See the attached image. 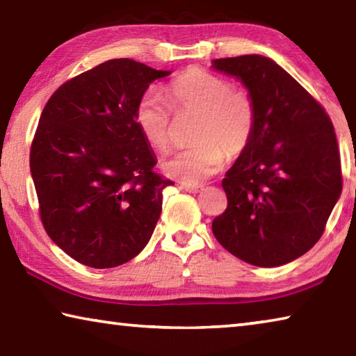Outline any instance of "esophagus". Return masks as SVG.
Here are the masks:
<instances>
[{
	"label": "esophagus",
	"instance_id": "1",
	"mask_svg": "<svg viewBox=\"0 0 356 356\" xmlns=\"http://www.w3.org/2000/svg\"><path fill=\"white\" fill-rule=\"evenodd\" d=\"M182 188L186 190L188 193H200L202 191L204 186L202 185H191V184H182Z\"/></svg>",
	"mask_w": 356,
	"mask_h": 356
}]
</instances>
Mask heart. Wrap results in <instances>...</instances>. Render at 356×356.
Returning <instances> with one entry per match:
<instances>
[{
	"mask_svg": "<svg viewBox=\"0 0 356 356\" xmlns=\"http://www.w3.org/2000/svg\"><path fill=\"white\" fill-rule=\"evenodd\" d=\"M168 102L156 91L141 95L135 108V124L154 149L171 144L173 110L176 116H196L188 149L161 161L166 176L184 184H197L218 172L226 155L243 154L254 136L257 108L251 95L225 76L200 67L182 72L166 86ZM172 108H170L169 106Z\"/></svg>",
	"mask_w": 356,
	"mask_h": 356,
	"instance_id": "1",
	"label": "heart"
}]
</instances>
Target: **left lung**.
Instances as JSON below:
<instances>
[{"mask_svg":"<svg viewBox=\"0 0 356 356\" xmlns=\"http://www.w3.org/2000/svg\"><path fill=\"white\" fill-rule=\"evenodd\" d=\"M237 76L257 108L254 136L222 179L227 207L215 238L242 261L280 267L322 237L342 190L341 156L325 108L272 59H213Z\"/></svg>","mask_w":356,"mask_h":356,"instance_id":"obj_1","label":"left lung"}]
</instances>
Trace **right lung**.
I'll list each match as a JSON object with an SVG mask.
<instances>
[{"instance_id": "add662e5", "label": "right lung", "mask_w": 356, "mask_h": 356, "mask_svg": "<svg viewBox=\"0 0 356 356\" xmlns=\"http://www.w3.org/2000/svg\"><path fill=\"white\" fill-rule=\"evenodd\" d=\"M170 74L110 59L61 84L40 114L29 154L40 220L83 265L118 267L152 236L172 182L154 171L135 108L150 83Z\"/></svg>"}]
</instances>
